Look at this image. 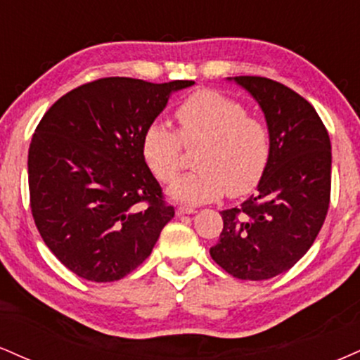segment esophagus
Here are the masks:
<instances>
[{
  "label": "esophagus",
  "instance_id": "1",
  "mask_svg": "<svg viewBox=\"0 0 360 360\" xmlns=\"http://www.w3.org/2000/svg\"><path fill=\"white\" fill-rule=\"evenodd\" d=\"M191 213H196V210L191 208V206H177L176 208V214H191Z\"/></svg>",
  "mask_w": 360,
  "mask_h": 360
}]
</instances>
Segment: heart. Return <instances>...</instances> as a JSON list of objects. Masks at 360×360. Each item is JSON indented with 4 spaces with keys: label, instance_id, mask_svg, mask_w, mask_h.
I'll list each match as a JSON object with an SVG mask.
<instances>
[{
    "label": "heart",
    "instance_id": "heart-1",
    "mask_svg": "<svg viewBox=\"0 0 360 360\" xmlns=\"http://www.w3.org/2000/svg\"><path fill=\"white\" fill-rule=\"evenodd\" d=\"M176 120L177 131L154 122L142 137L143 159L162 183H172L179 174L183 146L200 147L194 155L198 171L169 189L174 200L198 205L226 191L243 196L260 183L271 159V135L245 106L214 91H198L177 106Z\"/></svg>",
    "mask_w": 360,
    "mask_h": 360
}]
</instances>
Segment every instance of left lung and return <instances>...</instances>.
I'll return each instance as SVG.
<instances>
[{"label": "left lung", "mask_w": 360, "mask_h": 360, "mask_svg": "<svg viewBox=\"0 0 360 360\" xmlns=\"http://www.w3.org/2000/svg\"><path fill=\"white\" fill-rule=\"evenodd\" d=\"M233 81L264 111L271 159L257 193L221 212L210 255L233 278L262 281L291 269L315 242L330 205L332 146L315 108L288 86L259 76Z\"/></svg>", "instance_id": "left-lung-1"}]
</instances>
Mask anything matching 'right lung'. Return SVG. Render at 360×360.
I'll list each match as a JSON object with an SVG mask.
<instances>
[{"instance_id": "right-lung-1", "label": "right lung", "mask_w": 360, "mask_h": 360, "mask_svg": "<svg viewBox=\"0 0 360 360\" xmlns=\"http://www.w3.org/2000/svg\"><path fill=\"white\" fill-rule=\"evenodd\" d=\"M193 84L103 77L59 98L37 125L28 148L32 214L45 245L79 278H125L174 217L142 137L171 93Z\"/></svg>"}]
</instances>
